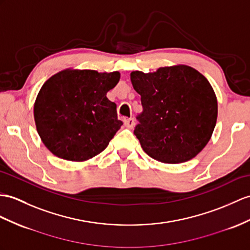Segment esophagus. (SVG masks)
<instances>
[{
  "mask_svg": "<svg viewBox=\"0 0 250 250\" xmlns=\"http://www.w3.org/2000/svg\"><path fill=\"white\" fill-rule=\"evenodd\" d=\"M124 125H125V127H127V128L131 129V128H133V126H135V120L131 118L127 119L124 121Z\"/></svg>",
  "mask_w": 250,
  "mask_h": 250,
  "instance_id": "1",
  "label": "esophagus"
}]
</instances>
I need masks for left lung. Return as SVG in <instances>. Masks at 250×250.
<instances>
[{"label": "left lung", "instance_id": "8db88e82", "mask_svg": "<svg viewBox=\"0 0 250 250\" xmlns=\"http://www.w3.org/2000/svg\"><path fill=\"white\" fill-rule=\"evenodd\" d=\"M141 95L143 112L133 131L153 159L177 164L193 159L214 130L217 99L202 73L192 66H162L156 72L130 73Z\"/></svg>", "mask_w": 250, "mask_h": 250}]
</instances>
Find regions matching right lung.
<instances>
[{"mask_svg":"<svg viewBox=\"0 0 250 250\" xmlns=\"http://www.w3.org/2000/svg\"><path fill=\"white\" fill-rule=\"evenodd\" d=\"M120 72L65 69L41 87L34 119L45 147L62 159L87 161L104 150L121 126L117 105L107 92L120 81Z\"/></svg>","mask_w":250,"mask_h":250,"instance_id":"right-lung-1","label":"right lung"}]
</instances>
